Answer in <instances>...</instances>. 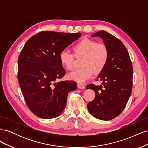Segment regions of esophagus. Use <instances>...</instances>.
I'll return each mask as SVG.
<instances>
[{"instance_id":"obj_1","label":"esophagus","mask_w":148,"mask_h":148,"mask_svg":"<svg viewBox=\"0 0 148 148\" xmlns=\"http://www.w3.org/2000/svg\"><path fill=\"white\" fill-rule=\"evenodd\" d=\"M77 86H78V88L80 89H84L85 88V86L84 85L82 84H80V83H78L77 84Z\"/></svg>"}]
</instances>
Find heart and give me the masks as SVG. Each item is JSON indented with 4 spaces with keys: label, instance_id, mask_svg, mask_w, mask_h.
I'll return each mask as SVG.
<instances>
[{
    "label": "heart",
    "instance_id": "obj_1",
    "mask_svg": "<svg viewBox=\"0 0 148 148\" xmlns=\"http://www.w3.org/2000/svg\"><path fill=\"white\" fill-rule=\"evenodd\" d=\"M75 56L83 57L82 69H75L68 75L70 79L78 83H83L90 78L94 73H99L104 69L109 58V51L104 44L95 41L83 38L73 47ZM74 55L66 49L61 51L59 59L61 64L67 70L73 66Z\"/></svg>",
    "mask_w": 148,
    "mask_h": 148
}]
</instances>
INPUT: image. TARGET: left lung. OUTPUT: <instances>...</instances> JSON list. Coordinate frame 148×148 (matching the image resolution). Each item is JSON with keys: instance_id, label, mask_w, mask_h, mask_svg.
Here are the masks:
<instances>
[{"instance_id": "8db88e82", "label": "left lung", "mask_w": 148, "mask_h": 148, "mask_svg": "<svg viewBox=\"0 0 148 148\" xmlns=\"http://www.w3.org/2000/svg\"><path fill=\"white\" fill-rule=\"evenodd\" d=\"M103 39L108 49L107 64L97 76L100 86L88 84L86 89L95 92V99L89 102L88 109L93 117L110 120L122 112L132 91L133 66L127 48L119 39L106 31L91 35Z\"/></svg>"}]
</instances>
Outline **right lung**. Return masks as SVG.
<instances>
[{
    "label": "right lung",
    "mask_w": 148,
    "mask_h": 148,
    "mask_svg": "<svg viewBox=\"0 0 148 148\" xmlns=\"http://www.w3.org/2000/svg\"><path fill=\"white\" fill-rule=\"evenodd\" d=\"M81 33L42 31L26 42L18 59V79L28 108L38 117L59 116L66 104L68 93L77 88L73 81L56 82L65 75L59 55Z\"/></svg>",
    "instance_id": "add662e5"
}]
</instances>
